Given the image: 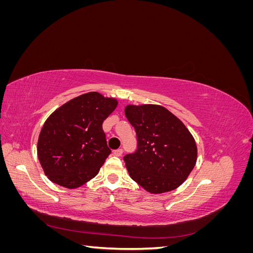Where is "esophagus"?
I'll use <instances>...</instances> for the list:
<instances>
[{
  "label": "esophagus",
  "instance_id": "obj_1",
  "mask_svg": "<svg viewBox=\"0 0 253 253\" xmlns=\"http://www.w3.org/2000/svg\"><path fill=\"white\" fill-rule=\"evenodd\" d=\"M122 152H124V151H122V149H118V150H115L114 151V155L115 156H121L122 155Z\"/></svg>",
  "mask_w": 253,
  "mask_h": 253
}]
</instances>
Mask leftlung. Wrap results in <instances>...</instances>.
Here are the masks:
<instances>
[{"label":"left lung","mask_w":253,"mask_h":253,"mask_svg":"<svg viewBox=\"0 0 253 253\" xmlns=\"http://www.w3.org/2000/svg\"><path fill=\"white\" fill-rule=\"evenodd\" d=\"M125 113L138 140L134 154L124 157L131 178L152 194L177 189L196 164L193 135L162 105L128 104Z\"/></svg>","instance_id":"obj_1"}]
</instances>
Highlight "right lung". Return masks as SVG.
Wrapping results in <instances>:
<instances>
[{"label": "right lung", "mask_w": 253, "mask_h": 253, "mask_svg": "<svg viewBox=\"0 0 253 253\" xmlns=\"http://www.w3.org/2000/svg\"><path fill=\"white\" fill-rule=\"evenodd\" d=\"M117 105V99L89 91L49 115L40 132L37 153L50 181L76 189L95 177L111 154L102 124Z\"/></svg>", "instance_id": "1"}]
</instances>
